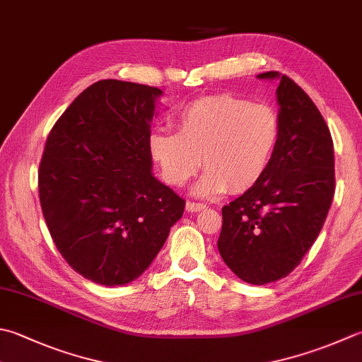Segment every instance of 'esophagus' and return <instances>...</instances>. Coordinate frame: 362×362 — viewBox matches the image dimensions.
I'll return each instance as SVG.
<instances>
[{
	"label": "esophagus",
	"instance_id": "1",
	"mask_svg": "<svg viewBox=\"0 0 362 362\" xmlns=\"http://www.w3.org/2000/svg\"><path fill=\"white\" fill-rule=\"evenodd\" d=\"M205 207H207V205L201 204V202H194V201H188V202H187V210L191 211V214H193V211H201V210H204Z\"/></svg>",
	"mask_w": 362,
	"mask_h": 362
}]
</instances>
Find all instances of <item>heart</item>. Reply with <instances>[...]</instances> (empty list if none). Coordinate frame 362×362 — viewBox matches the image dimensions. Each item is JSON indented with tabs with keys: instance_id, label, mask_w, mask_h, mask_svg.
Segmentation results:
<instances>
[{
	"instance_id": "obj_1",
	"label": "heart",
	"mask_w": 362,
	"mask_h": 362,
	"mask_svg": "<svg viewBox=\"0 0 362 362\" xmlns=\"http://www.w3.org/2000/svg\"><path fill=\"white\" fill-rule=\"evenodd\" d=\"M174 122L177 132L151 133L148 151L163 179L174 187L185 185L204 163L207 169L194 193L205 197L256 185L270 168L281 138V119L270 105L230 94L189 103Z\"/></svg>"
}]
</instances>
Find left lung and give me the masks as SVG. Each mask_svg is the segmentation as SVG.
Masks as SVG:
<instances>
[{"label": "left lung", "instance_id": "8db88e82", "mask_svg": "<svg viewBox=\"0 0 362 362\" xmlns=\"http://www.w3.org/2000/svg\"><path fill=\"white\" fill-rule=\"evenodd\" d=\"M281 138L264 177L223 207L218 250L230 270L250 284L286 278L320 233L334 196V146L314 102L278 72Z\"/></svg>", "mask_w": 362, "mask_h": 362}]
</instances>
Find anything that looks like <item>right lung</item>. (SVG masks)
Segmentation results:
<instances>
[{
    "instance_id": "right-lung-1",
    "label": "right lung",
    "mask_w": 362,
    "mask_h": 362,
    "mask_svg": "<svg viewBox=\"0 0 362 362\" xmlns=\"http://www.w3.org/2000/svg\"><path fill=\"white\" fill-rule=\"evenodd\" d=\"M161 89L102 80L49 132L39 166L47 228L67 264L102 286L143 274L185 201L152 174L151 122Z\"/></svg>"
}]
</instances>
